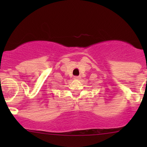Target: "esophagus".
<instances>
[{"mask_svg":"<svg viewBox=\"0 0 147 147\" xmlns=\"http://www.w3.org/2000/svg\"><path fill=\"white\" fill-rule=\"evenodd\" d=\"M80 76H75V77H74V79L75 80H80Z\"/></svg>","mask_w":147,"mask_h":147,"instance_id":"esophagus-1","label":"esophagus"}]
</instances>
